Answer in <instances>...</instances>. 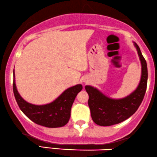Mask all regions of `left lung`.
I'll return each instance as SVG.
<instances>
[{
    "mask_svg": "<svg viewBox=\"0 0 157 157\" xmlns=\"http://www.w3.org/2000/svg\"><path fill=\"white\" fill-rule=\"evenodd\" d=\"M142 65V75L139 85L129 95L121 99H112L104 95L93 86L86 85L89 95L88 105L94 123L101 126H109L126 121L135 113L145 96L148 82L146 61L137 43H134Z\"/></svg>",
    "mask_w": 157,
    "mask_h": 157,
    "instance_id": "8db88e82",
    "label": "left lung"
}]
</instances>
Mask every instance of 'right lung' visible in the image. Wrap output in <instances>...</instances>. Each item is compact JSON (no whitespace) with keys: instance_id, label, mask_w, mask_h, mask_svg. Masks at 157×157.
<instances>
[{"instance_id":"right-lung-1","label":"right lung","mask_w":157,"mask_h":157,"mask_svg":"<svg viewBox=\"0 0 157 157\" xmlns=\"http://www.w3.org/2000/svg\"><path fill=\"white\" fill-rule=\"evenodd\" d=\"M13 80V92L21 111L31 121L40 126L48 128L64 126L71 117V110L75 97L82 90V84H77L64 91L56 100L45 105H34L28 103L20 95L15 81Z\"/></svg>"}]
</instances>
